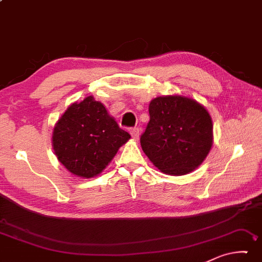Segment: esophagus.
Segmentation results:
<instances>
[{
  "instance_id": "esophagus-1",
  "label": "esophagus",
  "mask_w": 262,
  "mask_h": 262,
  "mask_svg": "<svg viewBox=\"0 0 262 262\" xmlns=\"http://www.w3.org/2000/svg\"><path fill=\"white\" fill-rule=\"evenodd\" d=\"M130 135L134 140H138L140 138V129H139V128H132Z\"/></svg>"
}]
</instances>
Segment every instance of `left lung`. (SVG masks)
Returning <instances> with one entry per match:
<instances>
[{"label":"left lung","instance_id":"left-lung-1","mask_svg":"<svg viewBox=\"0 0 262 262\" xmlns=\"http://www.w3.org/2000/svg\"><path fill=\"white\" fill-rule=\"evenodd\" d=\"M150 121L141 147L160 171L186 175L203 163L213 143L209 112L192 98L162 95L149 103Z\"/></svg>","mask_w":262,"mask_h":262}]
</instances>
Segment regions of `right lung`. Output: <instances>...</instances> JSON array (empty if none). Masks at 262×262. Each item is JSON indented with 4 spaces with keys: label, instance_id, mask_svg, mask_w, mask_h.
<instances>
[{
    "label": "right lung",
    "instance_id": "1",
    "mask_svg": "<svg viewBox=\"0 0 262 262\" xmlns=\"http://www.w3.org/2000/svg\"><path fill=\"white\" fill-rule=\"evenodd\" d=\"M130 135L119 127L100 101L90 95L73 102L58 119L52 147L58 161L72 175L98 176Z\"/></svg>",
    "mask_w": 262,
    "mask_h": 262
}]
</instances>
